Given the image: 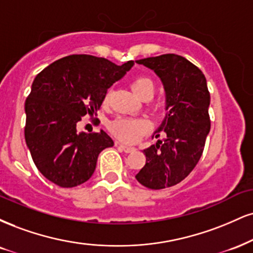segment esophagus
Returning a JSON list of instances; mask_svg holds the SVG:
<instances>
[{"label":"esophagus","mask_w":253,"mask_h":253,"mask_svg":"<svg viewBox=\"0 0 253 253\" xmlns=\"http://www.w3.org/2000/svg\"><path fill=\"white\" fill-rule=\"evenodd\" d=\"M118 147L120 148L121 151H124L125 153H132V152L135 151L134 147H130V146H126V145H124V144H119Z\"/></svg>","instance_id":"34e87169"}]
</instances>
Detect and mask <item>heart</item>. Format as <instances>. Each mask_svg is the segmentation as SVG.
I'll return each mask as SVG.
<instances>
[{
  "mask_svg": "<svg viewBox=\"0 0 253 253\" xmlns=\"http://www.w3.org/2000/svg\"><path fill=\"white\" fill-rule=\"evenodd\" d=\"M133 92L139 97H152L154 93V84L151 79L139 77L130 84ZM108 128L115 138L127 144H134L147 130V124L142 119L120 117L111 121Z\"/></svg>",
  "mask_w": 253,
  "mask_h": 253,
  "instance_id": "obj_1",
  "label": "heart"
}]
</instances>
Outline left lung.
Instances as JSON below:
<instances>
[{
	"mask_svg": "<svg viewBox=\"0 0 253 253\" xmlns=\"http://www.w3.org/2000/svg\"><path fill=\"white\" fill-rule=\"evenodd\" d=\"M160 78L166 97L165 117L153 136L158 140L144 150L145 166L136 180L151 190L171 187L184 180L202 157L210 133V93L205 75L192 62L175 54L136 60Z\"/></svg>",
	"mask_w": 253,
	"mask_h": 253,
	"instance_id": "left-lung-1",
	"label": "left lung"
}]
</instances>
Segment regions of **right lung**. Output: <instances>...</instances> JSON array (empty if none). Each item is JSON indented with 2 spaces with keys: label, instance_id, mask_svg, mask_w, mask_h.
<instances>
[{
  "label": "right lung",
  "instance_id": "right-lung-1",
  "mask_svg": "<svg viewBox=\"0 0 253 253\" xmlns=\"http://www.w3.org/2000/svg\"><path fill=\"white\" fill-rule=\"evenodd\" d=\"M134 62L118 66L103 57L69 55L36 75L24 103V138L41 174L60 187L84 184L95 171L100 152L114 141L101 129L78 133L84 115H94L107 89Z\"/></svg>",
  "mask_w": 253,
  "mask_h": 253
}]
</instances>
